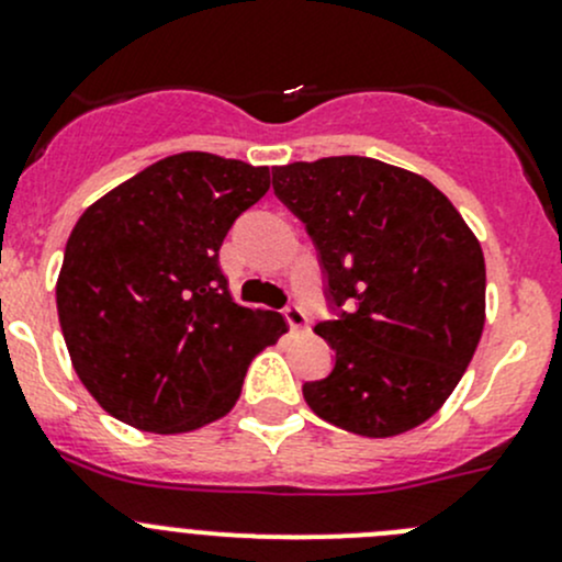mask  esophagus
Instances as JSON below:
<instances>
[{
	"instance_id": "esophagus-1",
	"label": "esophagus",
	"mask_w": 562,
	"mask_h": 562,
	"mask_svg": "<svg viewBox=\"0 0 562 562\" xmlns=\"http://www.w3.org/2000/svg\"><path fill=\"white\" fill-rule=\"evenodd\" d=\"M282 315H285L288 326H291L293 331H307L310 328V317L299 304H288V307L282 310Z\"/></svg>"
}]
</instances>
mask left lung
<instances>
[{
    "label": "left lung",
    "mask_w": 562,
    "mask_h": 562,
    "mask_svg": "<svg viewBox=\"0 0 562 562\" xmlns=\"http://www.w3.org/2000/svg\"><path fill=\"white\" fill-rule=\"evenodd\" d=\"M323 271L331 372L304 383L321 418L364 438L427 422L457 389L484 328L486 269L449 198L372 157L271 168Z\"/></svg>",
    "instance_id": "left-lung-1"
}]
</instances>
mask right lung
Returning a JSON list of instances; mask_svg holds the SVG:
<instances>
[{"mask_svg":"<svg viewBox=\"0 0 562 562\" xmlns=\"http://www.w3.org/2000/svg\"><path fill=\"white\" fill-rule=\"evenodd\" d=\"M269 168L181 151L100 198L72 228L56 310L72 367L105 413L190 432L236 405L247 367L288 331L231 299L220 247Z\"/></svg>","mask_w":562,"mask_h":562,"instance_id":"obj_1","label":"right lung"}]
</instances>
